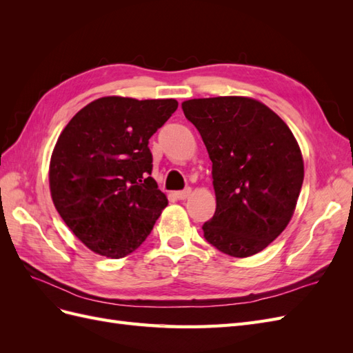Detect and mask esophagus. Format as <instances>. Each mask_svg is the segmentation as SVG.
Returning a JSON list of instances; mask_svg holds the SVG:
<instances>
[{"instance_id":"34e87169","label":"esophagus","mask_w":353,"mask_h":353,"mask_svg":"<svg viewBox=\"0 0 353 353\" xmlns=\"http://www.w3.org/2000/svg\"><path fill=\"white\" fill-rule=\"evenodd\" d=\"M190 194H191V188L188 187V188H185V190H183V191H176L175 197L179 199V200H185Z\"/></svg>"}]
</instances>
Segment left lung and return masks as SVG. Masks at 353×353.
<instances>
[{
    "label": "left lung",
    "mask_w": 353,
    "mask_h": 353,
    "mask_svg": "<svg viewBox=\"0 0 353 353\" xmlns=\"http://www.w3.org/2000/svg\"><path fill=\"white\" fill-rule=\"evenodd\" d=\"M212 160L216 210L203 223L219 252L248 258L272 243L290 222L303 184V159L290 128L249 97L183 103Z\"/></svg>",
    "instance_id": "1"
}]
</instances>
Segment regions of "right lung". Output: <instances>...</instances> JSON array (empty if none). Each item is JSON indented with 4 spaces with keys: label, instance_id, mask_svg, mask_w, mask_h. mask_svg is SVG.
I'll use <instances>...</instances> for the list:
<instances>
[{
    "label": "right lung",
    "instance_id": "right-lung-1",
    "mask_svg": "<svg viewBox=\"0 0 353 353\" xmlns=\"http://www.w3.org/2000/svg\"><path fill=\"white\" fill-rule=\"evenodd\" d=\"M178 108L174 99L101 97L60 134L50 191L61 219L88 249L119 259L137 250L168 206L150 176L148 140Z\"/></svg>",
    "mask_w": 353,
    "mask_h": 353
}]
</instances>
